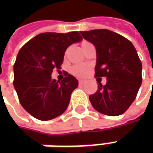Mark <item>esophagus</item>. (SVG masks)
Returning <instances> with one entry per match:
<instances>
[{
  "label": "esophagus",
  "mask_w": 153,
  "mask_h": 153,
  "mask_svg": "<svg viewBox=\"0 0 153 153\" xmlns=\"http://www.w3.org/2000/svg\"><path fill=\"white\" fill-rule=\"evenodd\" d=\"M85 83V81L84 80H79V85H83Z\"/></svg>",
  "instance_id": "esophagus-1"
}]
</instances>
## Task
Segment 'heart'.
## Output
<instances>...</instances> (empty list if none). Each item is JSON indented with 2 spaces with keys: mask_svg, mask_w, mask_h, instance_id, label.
Masks as SVG:
<instances>
[{
  "mask_svg": "<svg viewBox=\"0 0 153 153\" xmlns=\"http://www.w3.org/2000/svg\"><path fill=\"white\" fill-rule=\"evenodd\" d=\"M88 43L87 42H83V46H84L85 44ZM90 67L88 65H84V64H80V65H74L71 68V73L73 74L74 75L78 77H83L86 75L88 73L89 71Z\"/></svg>",
  "mask_w": 153,
  "mask_h": 153,
  "instance_id": "obj_1",
  "label": "heart"
}]
</instances>
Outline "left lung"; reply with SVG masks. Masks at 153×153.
Wrapping results in <instances>:
<instances>
[{"label":"left lung","instance_id":"8db88e82","mask_svg":"<svg viewBox=\"0 0 153 153\" xmlns=\"http://www.w3.org/2000/svg\"><path fill=\"white\" fill-rule=\"evenodd\" d=\"M84 39L95 46V77H106L97 91L89 96L98 112L110 116L125 113L136 98L142 83V63L129 40L108 29L80 32Z\"/></svg>","mask_w":153,"mask_h":153}]
</instances>
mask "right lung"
Instances as JSON below:
<instances>
[{
	"instance_id": "1",
	"label": "right lung",
	"mask_w": 153,
	"mask_h": 153,
	"mask_svg": "<svg viewBox=\"0 0 153 153\" xmlns=\"http://www.w3.org/2000/svg\"><path fill=\"white\" fill-rule=\"evenodd\" d=\"M82 39L77 31L42 33L19 51L14 65L13 83L22 106L36 119L52 120L69 106L78 80L67 72L60 82L52 79L51 74L54 69H60L67 48Z\"/></svg>"
}]
</instances>
